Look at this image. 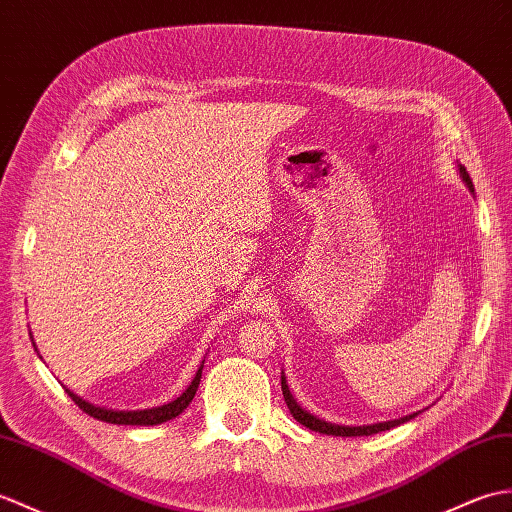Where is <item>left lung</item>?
<instances>
[{"label": "left lung", "mask_w": 512, "mask_h": 512, "mask_svg": "<svg viewBox=\"0 0 512 512\" xmlns=\"http://www.w3.org/2000/svg\"><path fill=\"white\" fill-rule=\"evenodd\" d=\"M460 176H462V181H465V183L469 185L471 192H473L471 176H469V172H467L465 165H460ZM281 390H283V399H285V403H288V408H290V414H292V417H294L296 421H299V423H301V425H305V427H310L312 432L329 434V436H371V434H377V432H386V430H390V427H395V425L406 423V421L414 419V417H417V414H419V412H414V414H408V417H403V419L386 421V423H375V425H360V427L336 425V423L320 421V419H316V417H314V414H310L307 410H303V408L299 406V403H296V399L290 395L288 384H285V377H283V375H281Z\"/></svg>", "instance_id": "1"}]
</instances>
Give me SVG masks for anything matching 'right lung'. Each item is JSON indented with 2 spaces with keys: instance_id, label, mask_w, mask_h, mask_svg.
Segmentation results:
<instances>
[{
  "instance_id": "1",
  "label": "right lung",
  "mask_w": 512,
  "mask_h": 512,
  "mask_svg": "<svg viewBox=\"0 0 512 512\" xmlns=\"http://www.w3.org/2000/svg\"><path fill=\"white\" fill-rule=\"evenodd\" d=\"M205 364V362H202ZM202 364L198 368L196 377L192 379V384L187 386V390L183 392L181 397H176L174 401L165 403V406H159V408H150V410H137V412H117V410H106V408H98L93 406V403L80 399L78 395H74L69 388H65L67 395L71 397V401L76 403V406L87 412L89 417L98 419V421H104V423H113V425H159V423H165L170 421L174 417H178L189 403H192L196 390H198V384H200V375H202Z\"/></svg>"
}]
</instances>
